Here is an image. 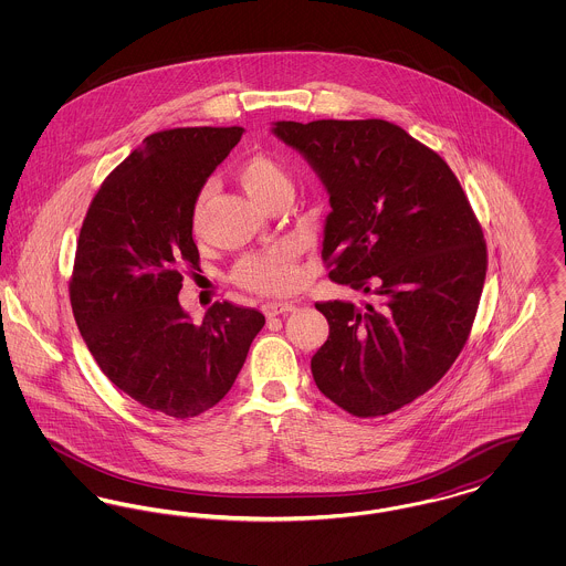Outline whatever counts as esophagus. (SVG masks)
Returning <instances> with one entry per match:
<instances>
[{
	"label": "esophagus",
	"mask_w": 566,
	"mask_h": 566,
	"mask_svg": "<svg viewBox=\"0 0 566 566\" xmlns=\"http://www.w3.org/2000/svg\"><path fill=\"white\" fill-rule=\"evenodd\" d=\"M296 305L295 303H291V301H282V303H265L263 305V312H265V316L268 318H273V316H280V314H289V312H295Z\"/></svg>",
	"instance_id": "34e87169"
}]
</instances>
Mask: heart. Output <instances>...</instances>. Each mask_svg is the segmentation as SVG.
Here are the masks:
<instances>
[{
  "label": "heart",
  "instance_id": "1",
  "mask_svg": "<svg viewBox=\"0 0 566 566\" xmlns=\"http://www.w3.org/2000/svg\"><path fill=\"white\" fill-rule=\"evenodd\" d=\"M235 178L243 190L265 206L271 195L277 190L289 189L291 180L284 167L265 153H254L243 157L235 167ZM206 190H201L190 210V227L199 229L206 206ZM233 282L250 293L259 295H286L293 293L301 282L298 271V245L295 242H282L245 254L238 261L231 273Z\"/></svg>",
  "mask_w": 566,
  "mask_h": 566
}]
</instances>
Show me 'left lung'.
Returning a JSON list of instances; mask_svg holds the SVG:
<instances>
[{"label": "left lung", "mask_w": 566, "mask_h": 566, "mask_svg": "<svg viewBox=\"0 0 566 566\" xmlns=\"http://www.w3.org/2000/svg\"><path fill=\"white\" fill-rule=\"evenodd\" d=\"M273 134L323 178L328 277L374 295L316 303L328 339L312 358L324 397L356 418L411 403L464 348L484 289V231L454 171L395 123L280 120Z\"/></svg>", "instance_id": "1"}]
</instances>
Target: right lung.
I'll list each match as a JSON object with an SVG mask.
<instances>
[{"label": "right lung", "instance_id": "add662e5", "mask_svg": "<svg viewBox=\"0 0 566 566\" xmlns=\"http://www.w3.org/2000/svg\"><path fill=\"white\" fill-rule=\"evenodd\" d=\"M242 127H178L148 135L95 192L82 222L70 301L82 339L109 381L178 420L214 407L233 386L259 310L214 303L190 323L178 293L199 270L190 210Z\"/></svg>", "mask_w": 566, "mask_h": 566}]
</instances>
